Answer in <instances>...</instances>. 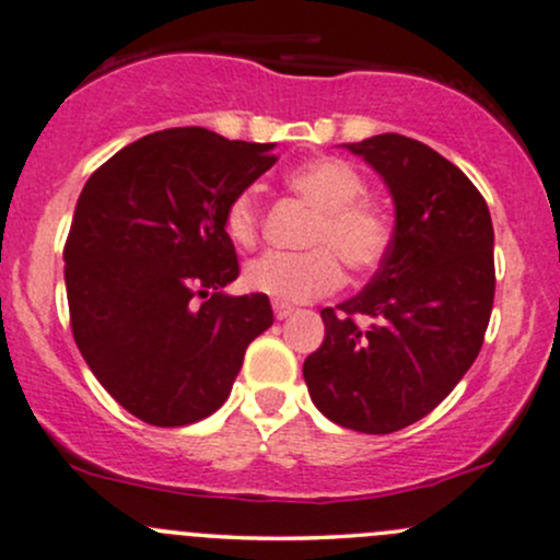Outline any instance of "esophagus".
Instances as JSON below:
<instances>
[{"label": "esophagus", "instance_id": "34e87169", "mask_svg": "<svg viewBox=\"0 0 560 560\" xmlns=\"http://www.w3.org/2000/svg\"><path fill=\"white\" fill-rule=\"evenodd\" d=\"M294 313V307L292 305H287V302H273V316L279 318V320H284V318H289Z\"/></svg>", "mask_w": 560, "mask_h": 560}]
</instances>
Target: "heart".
<instances>
[{"label":"heart","mask_w":560,"mask_h":560,"mask_svg":"<svg viewBox=\"0 0 560 560\" xmlns=\"http://www.w3.org/2000/svg\"><path fill=\"white\" fill-rule=\"evenodd\" d=\"M289 189L316 208L305 253H266L244 266V284L276 302H311L342 284L343 255L352 271H371L387 255L392 226L376 205L365 202V184L352 165L318 158L287 176ZM223 231L236 247H253L260 234V205L255 189L231 197Z\"/></svg>","instance_id":"obj_1"}]
</instances>
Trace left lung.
Returning <instances> with one entry per match:
<instances>
[{"label": "left lung", "instance_id": "1", "mask_svg": "<svg viewBox=\"0 0 560 560\" xmlns=\"http://www.w3.org/2000/svg\"><path fill=\"white\" fill-rule=\"evenodd\" d=\"M345 147L387 184L395 231L371 284L320 311L326 337L302 376L329 421L389 434L432 413L477 361L494 231L477 186L432 147L400 133Z\"/></svg>", "mask_w": 560, "mask_h": 560}]
</instances>
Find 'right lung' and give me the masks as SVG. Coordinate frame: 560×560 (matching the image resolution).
Masks as SVG:
<instances>
[{
    "instance_id": "1",
    "label": "right lung",
    "mask_w": 560,
    "mask_h": 560,
    "mask_svg": "<svg viewBox=\"0 0 560 560\" xmlns=\"http://www.w3.org/2000/svg\"><path fill=\"white\" fill-rule=\"evenodd\" d=\"M271 150L165 128L83 186L62 253L70 329L102 387L152 427L215 413L273 324L266 294L223 292L240 276L223 210L271 168Z\"/></svg>"
}]
</instances>
